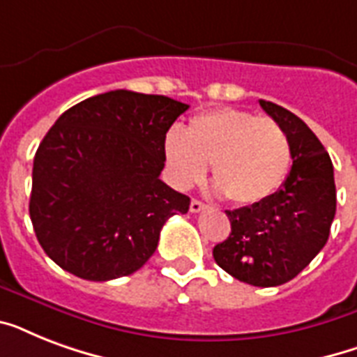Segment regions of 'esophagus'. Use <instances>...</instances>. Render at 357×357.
Segmentation results:
<instances>
[{
    "instance_id": "34e87169",
    "label": "esophagus",
    "mask_w": 357,
    "mask_h": 357,
    "mask_svg": "<svg viewBox=\"0 0 357 357\" xmlns=\"http://www.w3.org/2000/svg\"><path fill=\"white\" fill-rule=\"evenodd\" d=\"M204 209H206V204H204V202L196 200V198L190 202V213H200L204 211Z\"/></svg>"
}]
</instances>
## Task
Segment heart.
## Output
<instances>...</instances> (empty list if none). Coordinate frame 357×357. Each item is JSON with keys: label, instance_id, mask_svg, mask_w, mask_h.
Segmentation results:
<instances>
[{"label": "heart", "instance_id": "obj_1", "mask_svg": "<svg viewBox=\"0 0 357 357\" xmlns=\"http://www.w3.org/2000/svg\"><path fill=\"white\" fill-rule=\"evenodd\" d=\"M165 157L172 181L181 189L202 181L211 165L218 192L238 206H254L282 187L293 148L276 120L222 107L192 116L183 135L170 131Z\"/></svg>", "mask_w": 357, "mask_h": 357}]
</instances>
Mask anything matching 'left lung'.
Masks as SVG:
<instances>
[{
    "instance_id": "1",
    "label": "left lung",
    "mask_w": 357,
    "mask_h": 357,
    "mask_svg": "<svg viewBox=\"0 0 357 357\" xmlns=\"http://www.w3.org/2000/svg\"><path fill=\"white\" fill-rule=\"evenodd\" d=\"M259 105L287 131L293 167L266 200L226 211L231 234L213 248V257L238 282L276 287L324 248L335 217V181L332 159L304 120L272 102Z\"/></svg>"
}]
</instances>
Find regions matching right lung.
<instances>
[{"mask_svg": "<svg viewBox=\"0 0 357 357\" xmlns=\"http://www.w3.org/2000/svg\"><path fill=\"white\" fill-rule=\"evenodd\" d=\"M187 103L111 91L64 111L33 161L29 215L50 259L83 280L133 274L190 198L159 179L165 139Z\"/></svg>", "mask_w": 357, "mask_h": 357, "instance_id": "obj_1", "label": "right lung"}]
</instances>
